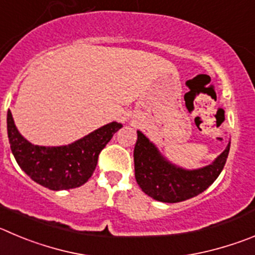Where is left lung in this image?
Masks as SVG:
<instances>
[{"label":"left lung","mask_w":255,"mask_h":255,"mask_svg":"<svg viewBox=\"0 0 255 255\" xmlns=\"http://www.w3.org/2000/svg\"><path fill=\"white\" fill-rule=\"evenodd\" d=\"M230 142L215 160L204 167H180L157 148L153 142L137 130L134 146V176L142 191L162 203H180L205 191L224 168L229 154Z\"/></svg>","instance_id":"obj_1"}]
</instances>
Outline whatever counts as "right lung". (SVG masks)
I'll list each match as a JSON object with an SVG mask.
<instances>
[{
    "instance_id": "right-lung-1",
    "label": "right lung",
    "mask_w": 255,
    "mask_h": 255,
    "mask_svg": "<svg viewBox=\"0 0 255 255\" xmlns=\"http://www.w3.org/2000/svg\"><path fill=\"white\" fill-rule=\"evenodd\" d=\"M122 123L111 122L65 146H37L18 132L12 113L7 112V134L16 162L35 182L46 189H75L90 178L98 156Z\"/></svg>"
}]
</instances>
